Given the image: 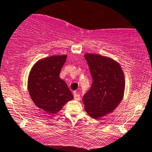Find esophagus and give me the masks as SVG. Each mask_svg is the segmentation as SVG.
Returning a JSON list of instances; mask_svg holds the SVG:
<instances>
[{
    "label": "esophagus",
    "mask_w": 152,
    "mask_h": 152,
    "mask_svg": "<svg viewBox=\"0 0 152 152\" xmlns=\"http://www.w3.org/2000/svg\"><path fill=\"white\" fill-rule=\"evenodd\" d=\"M73 96H74L75 100H78V101H79V100L80 99V95H79V94H77V93L75 92L74 94H73Z\"/></svg>",
    "instance_id": "1"
}]
</instances>
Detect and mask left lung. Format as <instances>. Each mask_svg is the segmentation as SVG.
I'll return each instance as SVG.
<instances>
[{
	"label": "left lung",
	"mask_w": 152,
	"mask_h": 152,
	"mask_svg": "<svg viewBox=\"0 0 152 152\" xmlns=\"http://www.w3.org/2000/svg\"><path fill=\"white\" fill-rule=\"evenodd\" d=\"M93 79L92 85L84 95L87 113L97 119L111 113L120 103L125 91V77L120 64L108 57L86 53Z\"/></svg>",
	"instance_id": "8db88e82"
}]
</instances>
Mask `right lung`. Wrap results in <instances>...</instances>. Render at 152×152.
<instances>
[{
  "mask_svg": "<svg viewBox=\"0 0 152 152\" xmlns=\"http://www.w3.org/2000/svg\"><path fill=\"white\" fill-rule=\"evenodd\" d=\"M67 55L52 56L37 61L28 78V91L38 107L56 113L73 99L67 84L59 77Z\"/></svg>",
  "mask_w": 152,
  "mask_h": 152,
  "instance_id": "obj_1",
  "label": "right lung"
}]
</instances>
